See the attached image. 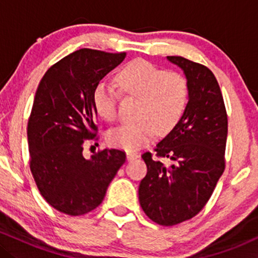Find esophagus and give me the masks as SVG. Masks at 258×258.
Wrapping results in <instances>:
<instances>
[{
    "label": "esophagus",
    "mask_w": 258,
    "mask_h": 258,
    "mask_svg": "<svg viewBox=\"0 0 258 258\" xmlns=\"http://www.w3.org/2000/svg\"><path fill=\"white\" fill-rule=\"evenodd\" d=\"M126 156H127V160H133V159L138 158V154L135 152H127Z\"/></svg>",
    "instance_id": "esophagus-1"
}]
</instances>
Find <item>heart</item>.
I'll list each match as a JSON object with an SVG mask.
<instances>
[{
  "label": "heart",
  "instance_id": "b5f03b06",
  "mask_svg": "<svg viewBox=\"0 0 258 258\" xmlns=\"http://www.w3.org/2000/svg\"><path fill=\"white\" fill-rule=\"evenodd\" d=\"M122 94L139 98L136 122L111 130L106 142L111 147L136 150L147 146L155 136L167 133L179 122L189 97L188 80L178 72H166L144 59L127 63L115 75ZM119 91L99 84L93 92V104L102 119L112 122L117 117Z\"/></svg>",
  "mask_w": 258,
  "mask_h": 258
}]
</instances>
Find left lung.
<instances>
[{"mask_svg": "<svg viewBox=\"0 0 258 258\" xmlns=\"http://www.w3.org/2000/svg\"><path fill=\"white\" fill-rule=\"evenodd\" d=\"M189 85L179 122L156 144L157 158L142 155L147 174L138 189L144 214L161 226H174L198 215L211 198L226 167L228 117L214 73L205 65L170 55ZM168 158V167L160 158Z\"/></svg>", "mask_w": 258, "mask_h": 258, "instance_id": "8db88e82", "label": "left lung"}]
</instances>
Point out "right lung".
Wrapping results in <instances>:
<instances>
[{"mask_svg":"<svg viewBox=\"0 0 258 258\" xmlns=\"http://www.w3.org/2000/svg\"><path fill=\"white\" fill-rule=\"evenodd\" d=\"M126 53L82 48L52 65L38 85L28 121L30 170L43 199L59 212L81 216L98 207L126 160L104 149L82 155L86 139L97 138L93 92Z\"/></svg>","mask_w":258,"mask_h":258,"instance_id":"1","label":"right lung"}]
</instances>
